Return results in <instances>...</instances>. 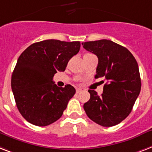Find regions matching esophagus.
I'll use <instances>...</instances> for the list:
<instances>
[{"instance_id": "34e87169", "label": "esophagus", "mask_w": 152, "mask_h": 152, "mask_svg": "<svg viewBox=\"0 0 152 152\" xmlns=\"http://www.w3.org/2000/svg\"><path fill=\"white\" fill-rule=\"evenodd\" d=\"M81 91H82V89H78V88H77V89H76V93H79V92H81Z\"/></svg>"}]
</instances>
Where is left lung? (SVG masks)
Masks as SVG:
<instances>
[{"label": "left lung", "instance_id": "obj_1", "mask_svg": "<svg viewBox=\"0 0 152 152\" xmlns=\"http://www.w3.org/2000/svg\"><path fill=\"white\" fill-rule=\"evenodd\" d=\"M98 58L95 78L107 82L103 94L89 89L90 98L83 105L90 120L103 127H112L124 121L132 112L141 89V80L136 58L126 48L108 39L82 43Z\"/></svg>", "mask_w": 152, "mask_h": 152}]
</instances>
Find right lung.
<instances>
[{
    "label": "right lung",
    "instance_id": "1",
    "mask_svg": "<svg viewBox=\"0 0 152 152\" xmlns=\"http://www.w3.org/2000/svg\"><path fill=\"white\" fill-rule=\"evenodd\" d=\"M79 41L48 39L35 43L20 55L12 75V90L23 118L36 126H47L62 116L75 94L70 85L58 87L53 77L64 71L79 51Z\"/></svg>",
    "mask_w": 152,
    "mask_h": 152
}]
</instances>
